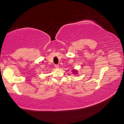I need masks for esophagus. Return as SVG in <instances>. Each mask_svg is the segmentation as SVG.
Here are the masks:
<instances>
[{
    "instance_id": "obj_1",
    "label": "esophagus",
    "mask_w": 124,
    "mask_h": 124,
    "mask_svg": "<svg viewBox=\"0 0 124 124\" xmlns=\"http://www.w3.org/2000/svg\"><path fill=\"white\" fill-rule=\"evenodd\" d=\"M54 67H55V68L58 69L59 68V66L58 64H54Z\"/></svg>"
}]
</instances>
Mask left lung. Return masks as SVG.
Instances as JSON below:
<instances>
[{"label":"left lung","instance_id":"1","mask_svg":"<svg viewBox=\"0 0 124 124\" xmlns=\"http://www.w3.org/2000/svg\"><path fill=\"white\" fill-rule=\"evenodd\" d=\"M73 73H76L77 72V71H76V70H73Z\"/></svg>","mask_w":124,"mask_h":124}]
</instances>
